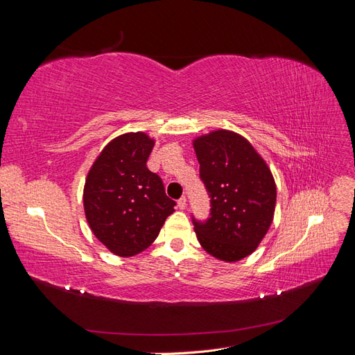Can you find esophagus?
I'll use <instances>...</instances> for the list:
<instances>
[{
    "mask_svg": "<svg viewBox=\"0 0 355 355\" xmlns=\"http://www.w3.org/2000/svg\"><path fill=\"white\" fill-rule=\"evenodd\" d=\"M178 207H179L180 210H184V209L187 207V198H185V197H180V198L178 200Z\"/></svg>",
    "mask_w": 355,
    "mask_h": 355,
    "instance_id": "1",
    "label": "esophagus"
}]
</instances>
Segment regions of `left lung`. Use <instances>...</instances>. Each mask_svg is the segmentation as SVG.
<instances>
[{
	"label": "left lung",
	"mask_w": 355,
	"mask_h": 355,
	"mask_svg": "<svg viewBox=\"0 0 355 355\" xmlns=\"http://www.w3.org/2000/svg\"><path fill=\"white\" fill-rule=\"evenodd\" d=\"M194 149L211 207L207 220L192 218L197 239L216 259L237 262L256 250L272 223L271 170L247 139L230 130L197 137Z\"/></svg>",
	"instance_id": "8db88e82"
}]
</instances>
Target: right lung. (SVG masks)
Here are the masks:
<instances>
[{
	"mask_svg": "<svg viewBox=\"0 0 355 355\" xmlns=\"http://www.w3.org/2000/svg\"><path fill=\"white\" fill-rule=\"evenodd\" d=\"M154 139L142 132L118 136L96 158L84 185L85 219L116 256L144 252L158 237L176 202L161 178L146 167Z\"/></svg>",
	"mask_w": 355,
	"mask_h": 355,
	"instance_id": "right-lung-1",
	"label": "right lung"
}]
</instances>
